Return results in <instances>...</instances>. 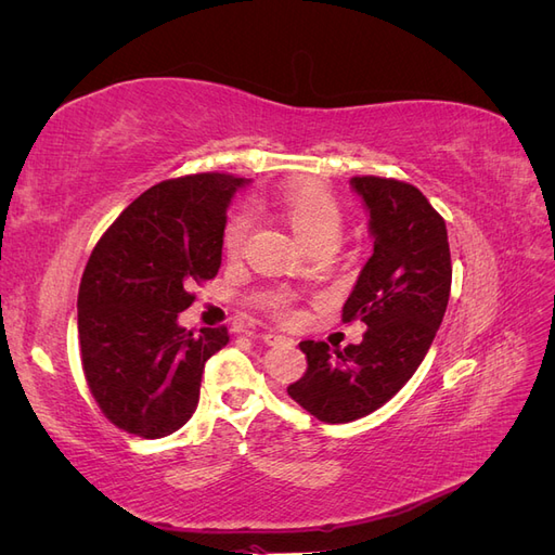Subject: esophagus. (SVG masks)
<instances>
[{
    "label": "esophagus",
    "instance_id": "esophagus-1",
    "mask_svg": "<svg viewBox=\"0 0 555 555\" xmlns=\"http://www.w3.org/2000/svg\"><path fill=\"white\" fill-rule=\"evenodd\" d=\"M261 338H263L266 345H292L294 343L292 338H287V335H280L275 331H266Z\"/></svg>",
    "mask_w": 555,
    "mask_h": 555
}]
</instances>
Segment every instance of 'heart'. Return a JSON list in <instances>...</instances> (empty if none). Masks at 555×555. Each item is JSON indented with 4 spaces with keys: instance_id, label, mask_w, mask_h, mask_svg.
<instances>
[{
    "instance_id": "1",
    "label": "heart",
    "mask_w": 555,
    "mask_h": 555,
    "mask_svg": "<svg viewBox=\"0 0 555 555\" xmlns=\"http://www.w3.org/2000/svg\"><path fill=\"white\" fill-rule=\"evenodd\" d=\"M275 206L284 222L296 233L298 241L310 251L312 249H331L340 238L343 231V208L328 192L317 188L312 182H298L292 188L282 190L275 196ZM247 217H231L224 229V251L227 255H238L245 236H247ZM273 312L278 317H292V308L287 298H278Z\"/></svg>"
}]
</instances>
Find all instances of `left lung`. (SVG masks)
Segmentation results:
<instances>
[{"instance_id":"1","label":"left lung","mask_w":555,"mask_h":555,"mask_svg":"<svg viewBox=\"0 0 555 555\" xmlns=\"http://www.w3.org/2000/svg\"><path fill=\"white\" fill-rule=\"evenodd\" d=\"M351 190L371 212L373 257L343 308V322L367 326L359 345L331 349L304 340L308 371L287 393L324 424H349L379 410L422 365L451 292L447 224L414 184L357 176Z\"/></svg>"}]
</instances>
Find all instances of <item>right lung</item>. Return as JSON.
<instances>
[{"label":"right lung","instance_id":"add662e5","mask_svg":"<svg viewBox=\"0 0 555 555\" xmlns=\"http://www.w3.org/2000/svg\"><path fill=\"white\" fill-rule=\"evenodd\" d=\"M245 178L196 173L143 192L94 245L78 289L80 361L111 424L166 438L198 405L206 361L229 343L178 324L190 287L222 263L227 208Z\"/></svg>","mask_w":555,"mask_h":555}]
</instances>
